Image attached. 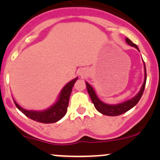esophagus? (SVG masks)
Returning a JSON list of instances; mask_svg holds the SVG:
<instances>
[{"instance_id":"34e87169","label":"esophagus","mask_w":160,"mask_h":160,"mask_svg":"<svg viewBox=\"0 0 160 160\" xmlns=\"http://www.w3.org/2000/svg\"><path fill=\"white\" fill-rule=\"evenodd\" d=\"M83 73H80V76H82V77H83Z\"/></svg>"}]
</instances>
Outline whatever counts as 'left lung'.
<instances>
[{
  "instance_id": "left-lung-1",
  "label": "left lung",
  "mask_w": 160,
  "mask_h": 160,
  "mask_svg": "<svg viewBox=\"0 0 160 160\" xmlns=\"http://www.w3.org/2000/svg\"><path fill=\"white\" fill-rule=\"evenodd\" d=\"M125 42H126L129 46H133V47H135V49H137L138 51H139L138 46H137L135 43L132 42L129 38H125ZM144 70H145L144 82H143L142 86L141 89H140L139 91H138V93H137L134 98H131V99L128 100V101H124V102L120 103V104H108L103 102V101H101V100L98 98V95L96 94V92H95V90L93 88V87H92L90 84H89L88 82H86V86H87V89H88V93H89L92 102H93V104H94L95 108L99 111L100 113L104 114V115L118 116L127 112V111H129L130 109H132V108L135 107V106L138 104V101H139L140 98H141L142 96V93L145 90V87H146V77H146V69L145 62H144Z\"/></svg>"
}]
</instances>
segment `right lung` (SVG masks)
<instances>
[{"mask_svg": "<svg viewBox=\"0 0 160 160\" xmlns=\"http://www.w3.org/2000/svg\"><path fill=\"white\" fill-rule=\"evenodd\" d=\"M77 79H78V77H76L75 79L69 82L67 84H66L62 90H61L57 101L52 106H51L48 109H46V110H26V109L21 107L14 101V98H13V100H14V102L15 104L16 107L18 108V109L22 111L25 116H27L29 118L35 121V122H41V123H55V122L59 121L65 116L66 113L67 111V107H68L69 100H70L72 87H73L74 83H76Z\"/></svg>", "mask_w": 160, "mask_h": 160, "instance_id": "right-lung-1", "label": "right lung"}]
</instances>
